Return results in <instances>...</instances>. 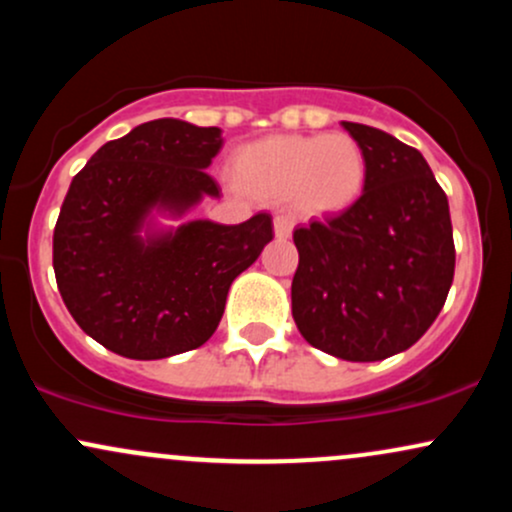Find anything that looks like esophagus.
<instances>
[{"instance_id":"1","label":"esophagus","mask_w":512,"mask_h":512,"mask_svg":"<svg viewBox=\"0 0 512 512\" xmlns=\"http://www.w3.org/2000/svg\"><path fill=\"white\" fill-rule=\"evenodd\" d=\"M274 233H276V238H281V240L289 238L293 233V219H291V216H284V214L276 216V219H274Z\"/></svg>"}]
</instances>
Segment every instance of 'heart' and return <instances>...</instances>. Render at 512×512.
<instances>
[{
	"label": "heart",
	"mask_w": 512,
	"mask_h": 512,
	"mask_svg": "<svg viewBox=\"0 0 512 512\" xmlns=\"http://www.w3.org/2000/svg\"><path fill=\"white\" fill-rule=\"evenodd\" d=\"M236 182L264 202H296L305 214L334 216L361 199L368 158L354 137L272 134L245 144L233 156Z\"/></svg>",
	"instance_id": "b5f03b06"
}]
</instances>
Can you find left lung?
I'll list each match as a JSON object with an SVG mask.
<instances>
[{
  "label": "left lung",
  "mask_w": 512,
  "mask_h": 512,
  "mask_svg": "<svg viewBox=\"0 0 512 512\" xmlns=\"http://www.w3.org/2000/svg\"><path fill=\"white\" fill-rule=\"evenodd\" d=\"M342 127L368 158V182L344 214L293 231L291 313L315 349L368 363L419 342L452 286L448 197L426 158L392 134Z\"/></svg>",
  "instance_id": "1"
}]
</instances>
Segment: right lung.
Returning <instances> with one entry per match:
<instances>
[{"mask_svg": "<svg viewBox=\"0 0 512 512\" xmlns=\"http://www.w3.org/2000/svg\"><path fill=\"white\" fill-rule=\"evenodd\" d=\"M219 127L161 117L103 144L74 175L52 236L57 289L76 325L105 349L156 361L202 346L219 327L233 279L274 238L272 216L226 226L161 228L204 197Z\"/></svg>", "mask_w": 512, "mask_h": 512, "instance_id": "right-lung-1", "label": "right lung"}]
</instances>
